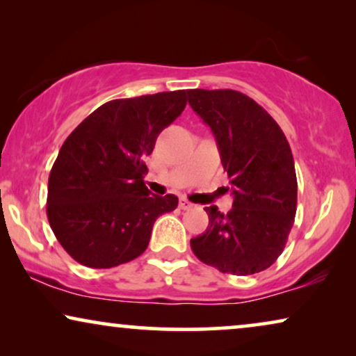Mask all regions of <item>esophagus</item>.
I'll use <instances>...</instances> for the list:
<instances>
[{
    "label": "esophagus",
    "instance_id": "obj_1",
    "mask_svg": "<svg viewBox=\"0 0 356 356\" xmlns=\"http://www.w3.org/2000/svg\"><path fill=\"white\" fill-rule=\"evenodd\" d=\"M193 207L194 206L188 201V199H181V201H179V209H181V211H189V209H193Z\"/></svg>",
    "mask_w": 356,
    "mask_h": 356
}]
</instances>
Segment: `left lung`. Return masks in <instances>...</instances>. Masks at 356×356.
<instances>
[{
    "instance_id": "8db88e82",
    "label": "left lung",
    "mask_w": 356,
    "mask_h": 356,
    "mask_svg": "<svg viewBox=\"0 0 356 356\" xmlns=\"http://www.w3.org/2000/svg\"><path fill=\"white\" fill-rule=\"evenodd\" d=\"M191 108L216 136L233 194L223 216L206 207L207 230L191 240L199 261L223 274L251 275L284 251L296 213V173L289 140L275 120L232 89H191Z\"/></svg>"
}]
</instances>
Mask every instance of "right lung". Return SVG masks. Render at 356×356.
<instances>
[{
	"label": "right lung",
	"mask_w": 356,
	"mask_h": 356,
	"mask_svg": "<svg viewBox=\"0 0 356 356\" xmlns=\"http://www.w3.org/2000/svg\"><path fill=\"white\" fill-rule=\"evenodd\" d=\"M184 106V90L111 100L67 136L48 178L47 216L79 264L110 269L136 259L155 220L177 209L173 194H150L143 160Z\"/></svg>",
	"instance_id": "obj_1"
}]
</instances>
